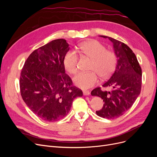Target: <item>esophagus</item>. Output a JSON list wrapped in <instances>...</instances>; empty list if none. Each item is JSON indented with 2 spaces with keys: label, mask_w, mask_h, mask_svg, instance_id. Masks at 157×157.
<instances>
[{
  "label": "esophagus",
  "mask_w": 157,
  "mask_h": 157,
  "mask_svg": "<svg viewBox=\"0 0 157 157\" xmlns=\"http://www.w3.org/2000/svg\"><path fill=\"white\" fill-rule=\"evenodd\" d=\"M83 94L84 96H89L90 93L89 91H83Z\"/></svg>",
  "instance_id": "obj_1"
}]
</instances>
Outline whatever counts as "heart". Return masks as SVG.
<instances>
[{"label":"heart","mask_w":157,"mask_h":157,"mask_svg":"<svg viewBox=\"0 0 157 157\" xmlns=\"http://www.w3.org/2000/svg\"><path fill=\"white\" fill-rule=\"evenodd\" d=\"M79 47L82 53L92 60L90 71H94L79 73L74 77L73 81L78 88L86 90L98 83L97 73L102 78H107L113 73L116 66V56L112 52L107 51L105 46L96 40L82 42ZM78 59V56L75 50L67 52L64 58L63 64L68 73L75 74L77 72Z\"/></svg>","instance_id":"obj_1"}]
</instances>
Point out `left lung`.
<instances>
[{
    "label": "left lung",
    "mask_w": 157,
    "mask_h": 157,
    "mask_svg": "<svg viewBox=\"0 0 157 157\" xmlns=\"http://www.w3.org/2000/svg\"><path fill=\"white\" fill-rule=\"evenodd\" d=\"M113 43L117 58L114 73L102 86L111 87V91H102L100 88L94 89L91 95L100 97L104 101L97 115L107 119L122 116L132 106L141 92V69L133 51L126 44L111 37L99 35Z\"/></svg>",
    "instance_id": "1"
}]
</instances>
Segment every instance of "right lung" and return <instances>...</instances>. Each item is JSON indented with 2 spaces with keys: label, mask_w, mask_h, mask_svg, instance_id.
Segmentation results:
<instances>
[{
  "label": "right lung",
  "mask_w": 157,
  "mask_h": 157,
  "mask_svg": "<svg viewBox=\"0 0 157 157\" xmlns=\"http://www.w3.org/2000/svg\"><path fill=\"white\" fill-rule=\"evenodd\" d=\"M69 50L65 39L54 40L33 51L22 69L21 97L28 107L43 121L54 122L65 117L73 99L83 95L65 74L63 60Z\"/></svg>",
  "instance_id": "obj_1"
}]
</instances>
